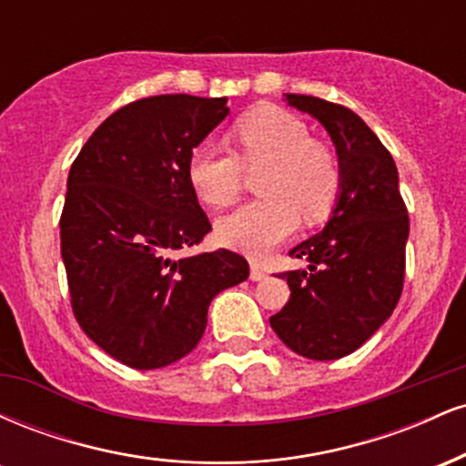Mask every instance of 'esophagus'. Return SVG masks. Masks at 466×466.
<instances>
[{"label": "esophagus", "instance_id": "34e87169", "mask_svg": "<svg viewBox=\"0 0 466 466\" xmlns=\"http://www.w3.org/2000/svg\"><path fill=\"white\" fill-rule=\"evenodd\" d=\"M251 280H256V282H258V280H265V278H267V271L263 269V267H260L258 263H251Z\"/></svg>", "mask_w": 466, "mask_h": 466}]
</instances>
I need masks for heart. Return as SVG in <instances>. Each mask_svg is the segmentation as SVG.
<instances>
[{
  "mask_svg": "<svg viewBox=\"0 0 466 466\" xmlns=\"http://www.w3.org/2000/svg\"><path fill=\"white\" fill-rule=\"evenodd\" d=\"M237 153L201 144L188 159V179L203 203L226 208L237 201L245 168L267 173L260 195L267 199L240 206L217 226L228 248L260 258L291 237L298 217L307 226L324 221L341 190V168L335 153L315 142L311 129L278 106H258L234 125Z\"/></svg>",
  "mask_w": 466,
  "mask_h": 466,
  "instance_id": "heart-1",
  "label": "heart"
}]
</instances>
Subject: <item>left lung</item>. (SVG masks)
Returning <instances> with one entry per match:
<instances>
[{
  "label": "left lung",
  "mask_w": 466,
  "mask_h": 466,
  "mask_svg": "<svg viewBox=\"0 0 466 466\" xmlns=\"http://www.w3.org/2000/svg\"><path fill=\"white\" fill-rule=\"evenodd\" d=\"M287 103L329 131L341 192L322 232L289 251L309 267L282 271L291 296L269 324L293 352L330 361L360 349L397 307L410 217L392 155L355 111L302 94Z\"/></svg>",
  "instance_id": "1"
}]
</instances>
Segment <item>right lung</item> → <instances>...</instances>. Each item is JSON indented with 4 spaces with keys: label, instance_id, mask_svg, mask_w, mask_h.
I'll list each match as a JSON object with an SVG mask.
<instances>
[{
    "label": "right lung",
    "instance_id": "obj_1",
    "mask_svg": "<svg viewBox=\"0 0 466 466\" xmlns=\"http://www.w3.org/2000/svg\"><path fill=\"white\" fill-rule=\"evenodd\" d=\"M226 103L164 94L120 106L69 168L58 226L74 318L136 370L188 355L212 298L249 276L248 260L229 249L181 256L212 229L188 159L228 116Z\"/></svg>",
    "mask_w": 466,
    "mask_h": 466
}]
</instances>
